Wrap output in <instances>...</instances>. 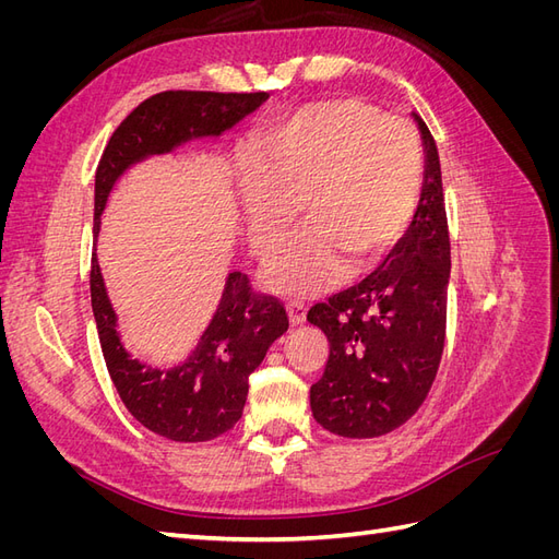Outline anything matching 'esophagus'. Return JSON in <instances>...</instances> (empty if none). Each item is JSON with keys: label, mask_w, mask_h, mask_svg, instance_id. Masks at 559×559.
Segmentation results:
<instances>
[{"label": "esophagus", "mask_w": 559, "mask_h": 559, "mask_svg": "<svg viewBox=\"0 0 559 559\" xmlns=\"http://www.w3.org/2000/svg\"><path fill=\"white\" fill-rule=\"evenodd\" d=\"M286 312H289L292 324L298 326V324H302V321H306L308 306L302 300H289V302H286Z\"/></svg>", "instance_id": "1"}]
</instances>
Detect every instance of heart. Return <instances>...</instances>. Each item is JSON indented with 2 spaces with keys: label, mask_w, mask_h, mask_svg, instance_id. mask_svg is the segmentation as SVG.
<instances>
[{
  "label": "heart",
  "mask_w": 559,
  "mask_h": 559,
  "mask_svg": "<svg viewBox=\"0 0 559 559\" xmlns=\"http://www.w3.org/2000/svg\"><path fill=\"white\" fill-rule=\"evenodd\" d=\"M240 183L251 249L270 257L296 228L310 230L270 270L282 294H312L378 267L411 230L425 186L415 126L357 97H331L280 118L251 144Z\"/></svg>",
  "instance_id": "heart-1"
}]
</instances>
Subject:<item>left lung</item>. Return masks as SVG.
<instances>
[{"instance_id":"obj_1","label":"left lung","mask_w":559,"mask_h":559,"mask_svg":"<svg viewBox=\"0 0 559 559\" xmlns=\"http://www.w3.org/2000/svg\"><path fill=\"white\" fill-rule=\"evenodd\" d=\"M417 128L427 165L408 238L392 261L308 312L329 341L324 373L310 386L312 415L345 438H376L405 425L443 357L450 233L438 148L421 118Z\"/></svg>"}]
</instances>
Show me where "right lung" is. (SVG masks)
<instances>
[{
	"mask_svg": "<svg viewBox=\"0 0 559 559\" xmlns=\"http://www.w3.org/2000/svg\"><path fill=\"white\" fill-rule=\"evenodd\" d=\"M265 93L165 91L132 109L105 146L95 173V224L109 191L132 163L165 154L191 138L222 134L261 107ZM91 300L99 345L118 396L128 413L163 438L200 443L230 431L242 417L249 376L267 347L289 329L284 302L253 292L249 275L230 273L224 298L195 352L173 370H158L128 357L116 333V314L107 298L97 257L91 259Z\"/></svg>",
	"mask_w": 559,
	"mask_h": 559,
	"instance_id": "right-lung-1",
	"label": "right lung"
}]
</instances>
